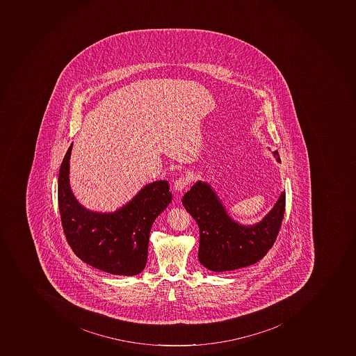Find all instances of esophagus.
Masks as SVG:
<instances>
[{
    "mask_svg": "<svg viewBox=\"0 0 356 356\" xmlns=\"http://www.w3.org/2000/svg\"><path fill=\"white\" fill-rule=\"evenodd\" d=\"M191 177L180 176L179 178L175 181V189L178 191H181L182 189H185L186 187L191 184Z\"/></svg>",
    "mask_w": 356,
    "mask_h": 356,
    "instance_id": "obj_1",
    "label": "esophagus"
}]
</instances>
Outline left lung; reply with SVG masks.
<instances>
[{"label": "left lung", "mask_w": 356, "mask_h": 356, "mask_svg": "<svg viewBox=\"0 0 356 356\" xmlns=\"http://www.w3.org/2000/svg\"><path fill=\"white\" fill-rule=\"evenodd\" d=\"M274 154L281 162L277 151ZM181 202L200 227V263L212 272L250 266L265 257L275 243L285 212V193H282L263 221L245 227L229 218L216 193L202 181L191 186Z\"/></svg>", "instance_id": "left-lung-1"}]
</instances>
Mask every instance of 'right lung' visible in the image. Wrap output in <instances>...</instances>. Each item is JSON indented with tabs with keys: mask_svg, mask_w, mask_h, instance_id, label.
I'll use <instances>...</instances> for the list:
<instances>
[{
	"mask_svg": "<svg viewBox=\"0 0 356 356\" xmlns=\"http://www.w3.org/2000/svg\"><path fill=\"white\" fill-rule=\"evenodd\" d=\"M71 151L72 144L58 174V209L67 243L90 266L114 275H138L147 265L153 222L171 202L169 184L159 180L145 186L115 213L91 212L81 207L70 188Z\"/></svg>",
	"mask_w": 356,
	"mask_h": 356,
	"instance_id": "right-lung-1",
	"label": "right lung"
}]
</instances>
